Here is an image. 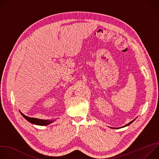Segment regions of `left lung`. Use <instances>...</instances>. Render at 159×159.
<instances>
[{
  "label": "left lung",
  "mask_w": 159,
  "mask_h": 159,
  "mask_svg": "<svg viewBox=\"0 0 159 159\" xmlns=\"http://www.w3.org/2000/svg\"><path fill=\"white\" fill-rule=\"evenodd\" d=\"M134 120H135V119H134V120H133V121H131V122H129V123H128V124H126V125H125V126H122V127H125V126H128V125H130V124H131V123H133V121H134Z\"/></svg>",
  "instance_id": "1"
}]
</instances>
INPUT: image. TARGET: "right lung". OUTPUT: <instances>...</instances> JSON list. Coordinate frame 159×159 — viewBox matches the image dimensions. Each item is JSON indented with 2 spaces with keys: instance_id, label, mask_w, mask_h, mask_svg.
Segmentation results:
<instances>
[{
  "instance_id": "1",
  "label": "right lung",
  "mask_w": 159,
  "mask_h": 159,
  "mask_svg": "<svg viewBox=\"0 0 159 159\" xmlns=\"http://www.w3.org/2000/svg\"><path fill=\"white\" fill-rule=\"evenodd\" d=\"M20 112L21 115L23 116L28 121H29L34 125H36L47 126V125L51 124L52 123H53L55 121V120H41V119H38V118H30V117H28V116L25 115L23 113L21 112L20 111Z\"/></svg>"
}]
</instances>
